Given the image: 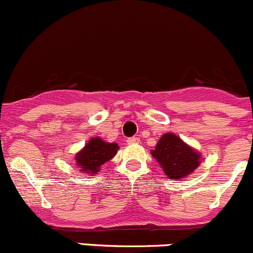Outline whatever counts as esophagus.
I'll use <instances>...</instances> for the list:
<instances>
[{"instance_id": "1", "label": "esophagus", "mask_w": 253, "mask_h": 253, "mask_svg": "<svg viewBox=\"0 0 253 253\" xmlns=\"http://www.w3.org/2000/svg\"><path fill=\"white\" fill-rule=\"evenodd\" d=\"M127 143H128L129 145H133V144L139 143V139H138L137 137H132V138H128V139H127Z\"/></svg>"}]
</instances>
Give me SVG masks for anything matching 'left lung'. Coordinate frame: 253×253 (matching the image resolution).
<instances>
[{
	"mask_svg": "<svg viewBox=\"0 0 253 253\" xmlns=\"http://www.w3.org/2000/svg\"><path fill=\"white\" fill-rule=\"evenodd\" d=\"M151 155L171 180L184 179L201 165V154L174 133L163 134Z\"/></svg>",
	"mask_w": 253,
	"mask_h": 253,
	"instance_id": "8db88e82",
	"label": "left lung"
}]
</instances>
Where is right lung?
Masks as SVG:
<instances>
[{
  "label": "right lung",
  "mask_w": 253,
  "mask_h": 253,
  "mask_svg": "<svg viewBox=\"0 0 253 253\" xmlns=\"http://www.w3.org/2000/svg\"><path fill=\"white\" fill-rule=\"evenodd\" d=\"M119 150L116 143H107L102 138H91L88 143L85 144L84 149L80 150L76 155L78 168L84 173L97 174L101 170V166L115 156Z\"/></svg>",
  "instance_id": "add662e5"
}]
</instances>
